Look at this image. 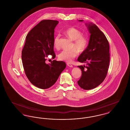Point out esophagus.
Segmentation results:
<instances>
[{"label":"esophagus","mask_w":130,"mask_h":130,"mask_svg":"<svg viewBox=\"0 0 130 130\" xmlns=\"http://www.w3.org/2000/svg\"><path fill=\"white\" fill-rule=\"evenodd\" d=\"M67 66H68L70 67H73V65H72L71 64H70V63H69L67 64Z\"/></svg>","instance_id":"1"}]
</instances>
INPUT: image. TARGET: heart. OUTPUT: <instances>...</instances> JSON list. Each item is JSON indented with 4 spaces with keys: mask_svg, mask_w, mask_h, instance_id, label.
<instances>
[{
    "mask_svg": "<svg viewBox=\"0 0 130 130\" xmlns=\"http://www.w3.org/2000/svg\"><path fill=\"white\" fill-rule=\"evenodd\" d=\"M64 35L73 41L71 50H64L62 51L58 56L60 60L70 63L77 56L78 52H83L88 45V38L86 36L83 35L80 30L75 28H69L64 31ZM60 36L57 35L54 39V47L56 49H59Z\"/></svg>",
    "mask_w": 130,
    "mask_h": 130,
    "instance_id": "obj_1",
    "label": "heart"
}]
</instances>
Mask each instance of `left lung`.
I'll use <instances>...</instances> for the list:
<instances>
[{
  "mask_svg": "<svg viewBox=\"0 0 130 130\" xmlns=\"http://www.w3.org/2000/svg\"><path fill=\"white\" fill-rule=\"evenodd\" d=\"M88 27L91 34L89 44L77 59L79 62L87 63L86 66H78L82 74L77 81L86 90L96 88L104 80L110 63L109 43L105 35L95 24H89Z\"/></svg>",
  "mask_w": 130,
  "mask_h": 130,
  "instance_id": "obj_1",
  "label": "left lung"
}]
</instances>
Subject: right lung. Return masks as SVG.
Returning a JSON list of instances; mask_svg holds the SVG:
<instances>
[{
  "mask_svg": "<svg viewBox=\"0 0 130 130\" xmlns=\"http://www.w3.org/2000/svg\"><path fill=\"white\" fill-rule=\"evenodd\" d=\"M58 21L43 20L27 34L22 51V61L25 74L31 83L41 89L52 86L66 68L63 61L54 60L45 63L48 55L54 59V29Z\"/></svg>",
  "mask_w": 130,
  "mask_h": 130,
  "instance_id": "obj_1",
  "label": "right lung"
}]
</instances>
